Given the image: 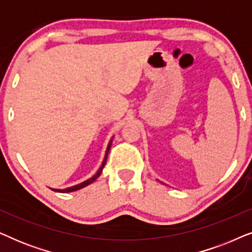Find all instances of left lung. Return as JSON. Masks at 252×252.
<instances>
[{
  "mask_svg": "<svg viewBox=\"0 0 252 252\" xmlns=\"http://www.w3.org/2000/svg\"><path fill=\"white\" fill-rule=\"evenodd\" d=\"M161 184H163V182H161Z\"/></svg>",
  "mask_w": 252,
  "mask_h": 252,
  "instance_id": "obj_1",
  "label": "left lung"
}]
</instances>
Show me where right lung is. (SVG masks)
I'll return each instance as SVG.
<instances>
[{
	"mask_svg": "<svg viewBox=\"0 0 252 252\" xmlns=\"http://www.w3.org/2000/svg\"><path fill=\"white\" fill-rule=\"evenodd\" d=\"M112 140H113V136L111 137V140L109 141V143H108V147H106V150H105V155H104V158H103V161H102V164H101V166H99V168L97 170V172H96V173L93 175L92 178H89V179H87V180L86 181H84V182H81V184H78V185H75V186H72V187H67V188H64V189H57V188H50L51 190H54V191H57V192H71V191H75V190H79V189H81V188H85L86 186H88V185H91V184H93V182H94L96 179H97L99 175H101V173H102V171H103V168H104V166H105V163H106V159H108V155H109V151H110V148H111V144H112Z\"/></svg>",
	"mask_w": 252,
	"mask_h": 252,
	"instance_id": "1",
	"label": "right lung"
}]
</instances>
